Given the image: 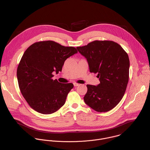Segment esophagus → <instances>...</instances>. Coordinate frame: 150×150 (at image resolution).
<instances>
[{"label":"esophagus","mask_w":150,"mask_h":150,"mask_svg":"<svg viewBox=\"0 0 150 150\" xmlns=\"http://www.w3.org/2000/svg\"><path fill=\"white\" fill-rule=\"evenodd\" d=\"M73 84H74V86H80V84H78L77 83H74Z\"/></svg>","instance_id":"1"}]
</instances>
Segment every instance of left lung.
<instances>
[{"instance_id":"8db88e82","label":"left lung","mask_w":150,"mask_h":150,"mask_svg":"<svg viewBox=\"0 0 150 150\" xmlns=\"http://www.w3.org/2000/svg\"><path fill=\"white\" fill-rule=\"evenodd\" d=\"M85 57L91 73H98L100 84L86 85V104L98 112H107L122 99L128 83L129 59L122 47L110 40H95L77 47Z\"/></svg>"}]
</instances>
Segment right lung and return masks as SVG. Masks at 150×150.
I'll return each mask as SVG.
<instances>
[{"instance_id": "obj_1", "label": "right lung", "mask_w": 150, "mask_h": 150, "mask_svg": "<svg viewBox=\"0 0 150 150\" xmlns=\"http://www.w3.org/2000/svg\"><path fill=\"white\" fill-rule=\"evenodd\" d=\"M77 52L75 47L51 40L36 42L26 49L17 76L22 95L30 107L41 114H50L64 105L74 86L54 80L52 72L61 71L66 59Z\"/></svg>"}]
</instances>
